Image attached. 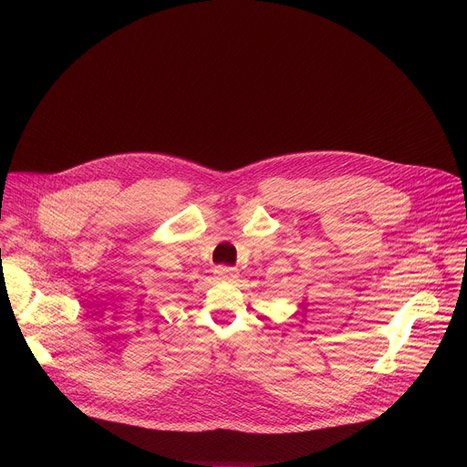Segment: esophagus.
<instances>
[{"instance_id":"1","label":"esophagus","mask_w":467,"mask_h":467,"mask_svg":"<svg viewBox=\"0 0 467 467\" xmlns=\"http://www.w3.org/2000/svg\"><path fill=\"white\" fill-rule=\"evenodd\" d=\"M216 274H218V277L227 279V281H233V279L240 277V272L236 268H229V265H218Z\"/></svg>"}]
</instances>
